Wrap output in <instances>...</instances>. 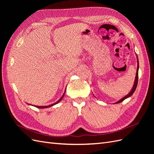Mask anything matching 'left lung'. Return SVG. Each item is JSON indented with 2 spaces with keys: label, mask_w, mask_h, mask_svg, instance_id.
Returning a JSON list of instances; mask_svg holds the SVG:
<instances>
[{
  "label": "left lung",
  "mask_w": 154,
  "mask_h": 154,
  "mask_svg": "<svg viewBox=\"0 0 154 154\" xmlns=\"http://www.w3.org/2000/svg\"><path fill=\"white\" fill-rule=\"evenodd\" d=\"M137 71H136V78H135V82H134V86L132 87V89L131 90V91L130 92V93L128 94H127V96H125L124 97H123V98L122 100H120L119 101L116 102V103H121V102H122L123 101H124L125 99H127V97L131 96L133 94L134 92H135V91H136V87H137V83H138V69H139V61H138V58H137Z\"/></svg>",
  "instance_id": "1"
}]
</instances>
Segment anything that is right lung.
Instances as JSON below:
<instances>
[{
  "mask_svg": "<svg viewBox=\"0 0 154 154\" xmlns=\"http://www.w3.org/2000/svg\"><path fill=\"white\" fill-rule=\"evenodd\" d=\"M64 95H65V92L63 93V96H62L61 98H60L58 101H57V102H56V103H53V104H52V105H48V106H35L37 107V108H39V109H44V108H48V107L52 106H53V105H56V104H57V103H58V102H60V101H61V100H62L63 97Z\"/></svg>",
  "mask_w": 154,
  "mask_h": 154,
  "instance_id": "1",
  "label": "right lung"
}]
</instances>
